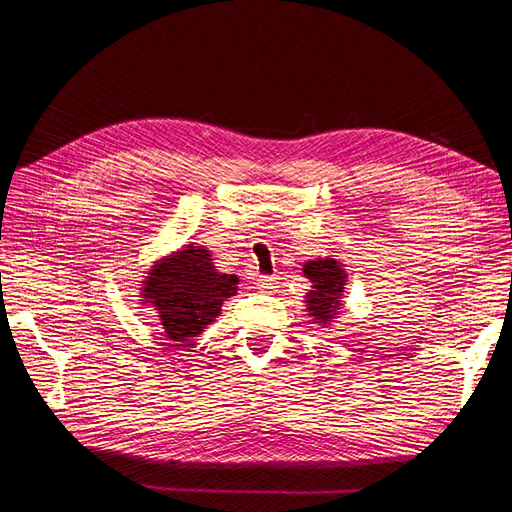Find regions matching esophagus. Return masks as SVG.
<instances>
[{"mask_svg":"<svg viewBox=\"0 0 512 512\" xmlns=\"http://www.w3.org/2000/svg\"><path fill=\"white\" fill-rule=\"evenodd\" d=\"M277 280H280V277H277V275H260L258 277V286L262 290H271V288H275Z\"/></svg>","mask_w":512,"mask_h":512,"instance_id":"34e87169","label":"esophagus"}]
</instances>
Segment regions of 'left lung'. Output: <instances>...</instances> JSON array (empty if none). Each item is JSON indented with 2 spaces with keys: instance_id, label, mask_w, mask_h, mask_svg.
Masks as SVG:
<instances>
[{
  "instance_id": "obj_1",
  "label": "left lung",
  "mask_w": 512,
  "mask_h": 512,
  "mask_svg": "<svg viewBox=\"0 0 512 512\" xmlns=\"http://www.w3.org/2000/svg\"><path fill=\"white\" fill-rule=\"evenodd\" d=\"M303 273L314 282V290L309 292L307 307L316 322H327L335 316V309H339V294L344 292V271L339 269V262L335 258L324 260H309Z\"/></svg>"
}]
</instances>
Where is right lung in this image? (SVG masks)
<instances>
[{"label": "right lung", "mask_w": 512, "mask_h": 512, "mask_svg": "<svg viewBox=\"0 0 512 512\" xmlns=\"http://www.w3.org/2000/svg\"><path fill=\"white\" fill-rule=\"evenodd\" d=\"M237 282L235 275L213 269L207 250L188 245L153 267L143 292L158 307L166 335L183 344L218 318L224 299L237 292Z\"/></svg>", "instance_id": "right-lung-1"}]
</instances>
